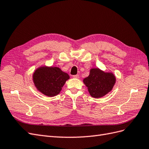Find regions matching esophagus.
<instances>
[{
    "label": "esophagus",
    "instance_id": "obj_1",
    "mask_svg": "<svg viewBox=\"0 0 149 149\" xmlns=\"http://www.w3.org/2000/svg\"><path fill=\"white\" fill-rule=\"evenodd\" d=\"M73 78H76V79H78V78H79V76L78 74L73 75Z\"/></svg>",
    "mask_w": 149,
    "mask_h": 149
}]
</instances>
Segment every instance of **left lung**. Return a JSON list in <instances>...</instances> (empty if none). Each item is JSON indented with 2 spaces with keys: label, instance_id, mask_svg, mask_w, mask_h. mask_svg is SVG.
Returning a JSON list of instances; mask_svg holds the SVG:
<instances>
[{
  "label": "left lung",
  "instance_id": "8db88e82",
  "mask_svg": "<svg viewBox=\"0 0 149 149\" xmlns=\"http://www.w3.org/2000/svg\"><path fill=\"white\" fill-rule=\"evenodd\" d=\"M116 78L111 72H104L100 68H91L89 75L83 79L89 93L93 97L104 96L113 88Z\"/></svg>",
  "mask_w": 149,
  "mask_h": 149
}]
</instances>
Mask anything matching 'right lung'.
Wrapping results in <instances>:
<instances>
[{"mask_svg":"<svg viewBox=\"0 0 149 149\" xmlns=\"http://www.w3.org/2000/svg\"><path fill=\"white\" fill-rule=\"evenodd\" d=\"M33 81L38 91L48 97L58 95L70 76L60 68L42 66L34 71Z\"/></svg>","mask_w":149,"mask_h":149,"instance_id":"add662e5","label":"right lung"}]
</instances>
